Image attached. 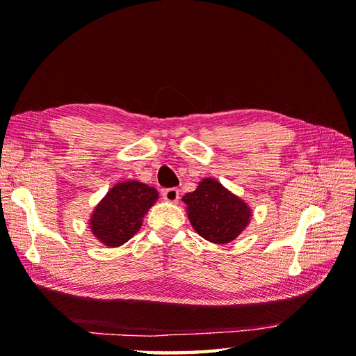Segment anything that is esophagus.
<instances>
[{
    "instance_id": "esophagus-1",
    "label": "esophagus",
    "mask_w": 356,
    "mask_h": 356,
    "mask_svg": "<svg viewBox=\"0 0 356 356\" xmlns=\"http://www.w3.org/2000/svg\"><path fill=\"white\" fill-rule=\"evenodd\" d=\"M162 197L166 202L176 203L179 200V190L177 188H166V190L162 191Z\"/></svg>"
}]
</instances>
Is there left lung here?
Instances as JSON below:
<instances>
[{
	"mask_svg": "<svg viewBox=\"0 0 356 356\" xmlns=\"http://www.w3.org/2000/svg\"><path fill=\"white\" fill-rule=\"evenodd\" d=\"M182 200L193 228L211 243L225 245L236 240L252 217L251 207L213 177L202 179Z\"/></svg>",
	"mask_w": 356,
	"mask_h": 356,
	"instance_id": "8db88e82",
	"label": "left lung"
}]
</instances>
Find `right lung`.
I'll return each instance as SVG.
<instances>
[{
  "instance_id": "1",
  "label": "right lung",
  "mask_w": 356,
  "mask_h": 356,
  "mask_svg": "<svg viewBox=\"0 0 356 356\" xmlns=\"http://www.w3.org/2000/svg\"><path fill=\"white\" fill-rule=\"evenodd\" d=\"M159 199L156 188L138 180L119 182L92 211L88 228L107 248L127 243L140 229L143 217Z\"/></svg>"
}]
</instances>
